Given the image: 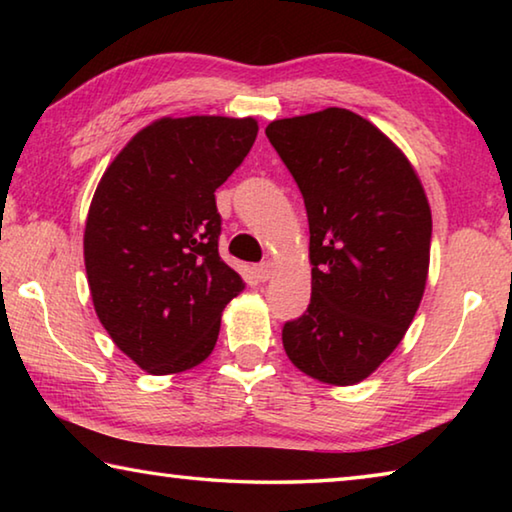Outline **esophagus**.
Instances as JSON below:
<instances>
[{
	"label": "esophagus",
	"mask_w": 512,
	"mask_h": 512,
	"mask_svg": "<svg viewBox=\"0 0 512 512\" xmlns=\"http://www.w3.org/2000/svg\"><path fill=\"white\" fill-rule=\"evenodd\" d=\"M273 271H275V264H273V262H262V264H257V266H255V275H257V280H259V282L271 280Z\"/></svg>",
	"instance_id": "1"
}]
</instances>
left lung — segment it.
I'll return each mask as SVG.
<instances>
[{
  "mask_svg": "<svg viewBox=\"0 0 512 512\" xmlns=\"http://www.w3.org/2000/svg\"><path fill=\"white\" fill-rule=\"evenodd\" d=\"M266 137L305 198L311 302L282 329L323 384L370 377L404 339L429 273L431 210L409 158L345 108L275 119Z\"/></svg>",
  "mask_w": 512,
  "mask_h": 512,
  "instance_id": "8db88e82",
  "label": "left lung"
}]
</instances>
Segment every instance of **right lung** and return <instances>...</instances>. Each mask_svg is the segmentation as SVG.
I'll return each mask as SVG.
<instances>
[{
  "label": "right lung",
  "mask_w": 512,
  "mask_h": 512,
  "mask_svg": "<svg viewBox=\"0 0 512 512\" xmlns=\"http://www.w3.org/2000/svg\"><path fill=\"white\" fill-rule=\"evenodd\" d=\"M257 121L162 117L119 151L92 196L83 235L94 311L151 375L210 357L244 280L219 257L214 192L255 144Z\"/></svg>",
  "instance_id": "1"
}]
</instances>
